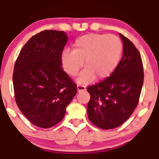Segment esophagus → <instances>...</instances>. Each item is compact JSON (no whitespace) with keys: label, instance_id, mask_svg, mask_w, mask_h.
Here are the masks:
<instances>
[{"label":"esophagus","instance_id":"esophagus-1","mask_svg":"<svg viewBox=\"0 0 159 159\" xmlns=\"http://www.w3.org/2000/svg\"><path fill=\"white\" fill-rule=\"evenodd\" d=\"M84 90H86L85 86H81V85H78V86H77V91H78V92L84 91Z\"/></svg>","mask_w":159,"mask_h":159}]
</instances>
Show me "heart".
I'll list each match as a JSON object with an SVG mask.
<instances>
[{"label": "heart", "instance_id": "heart-1", "mask_svg": "<svg viewBox=\"0 0 159 159\" xmlns=\"http://www.w3.org/2000/svg\"><path fill=\"white\" fill-rule=\"evenodd\" d=\"M122 52L121 40L113 34H89L76 39L73 51H64L62 67L68 75L75 76L84 66L86 68L77 82L86 85L95 79L109 77L119 65Z\"/></svg>", "mask_w": 159, "mask_h": 159}]
</instances>
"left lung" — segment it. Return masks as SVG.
<instances>
[{
    "mask_svg": "<svg viewBox=\"0 0 159 159\" xmlns=\"http://www.w3.org/2000/svg\"><path fill=\"white\" fill-rule=\"evenodd\" d=\"M123 55L109 77L87 88L90 100L87 114L94 125L108 130L117 128L130 117L138 105L144 81L139 52L128 38L120 34Z\"/></svg>",
    "mask_w": 159,
    "mask_h": 159,
    "instance_id": "obj_1",
    "label": "left lung"
}]
</instances>
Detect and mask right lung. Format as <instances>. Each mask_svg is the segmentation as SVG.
Instances as JSON below:
<instances>
[{"label": "right lung", "instance_id": "obj_1", "mask_svg": "<svg viewBox=\"0 0 159 159\" xmlns=\"http://www.w3.org/2000/svg\"><path fill=\"white\" fill-rule=\"evenodd\" d=\"M65 32L45 30L33 36L20 52L13 73L18 108L37 127H53L65 116L77 92L76 85L61 67Z\"/></svg>", "mask_w": 159, "mask_h": 159}]
</instances>
